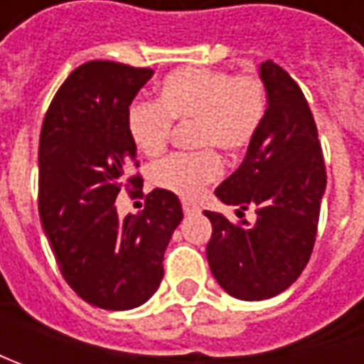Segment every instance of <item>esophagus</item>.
Listing matches in <instances>:
<instances>
[{
	"instance_id": "34e87169",
	"label": "esophagus",
	"mask_w": 364,
	"mask_h": 364,
	"mask_svg": "<svg viewBox=\"0 0 364 364\" xmlns=\"http://www.w3.org/2000/svg\"><path fill=\"white\" fill-rule=\"evenodd\" d=\"M182 210H184V215H196L198 213V206L194 203H190V200H184L182 203Z\"/></svg>"
}]
</instances>
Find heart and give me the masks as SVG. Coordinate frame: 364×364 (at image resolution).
<instances>
[{"mask_svg": "<svg viewBox=\"0 0 364 364\" xmlns=\"http://www.w3.org/2000/svg\"><path fill=\"white\" fill-rule=\"evenodd\" d=\"M267 113V92L257 77H232L217 68H182L161 80L156 103H133L127 129L133 146L144 156L161 154L174 123L194 121L196 147H218L225 154H241L255 139ZM220 176V160L213 149L184 156L176 154L158 161L149 178L161 190L194 198Z\"/></svg>", "mask_w": 364, "mask_h": 364, "instance_id": "obj_1", "label": "heart"}]
</instances>
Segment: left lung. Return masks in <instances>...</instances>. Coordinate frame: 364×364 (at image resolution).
Returning a JSON list of instances; mask_svg holds the SVG:
<instances>
[{"label":"left lung","instance_id":"left-lung-1","mask_svg":"<svg viewBox=\"0 0 364 364\" xmlns=\"http://www.w3.org/2000/svg\"><path fill=\"white\" fill-rule=\"evenodd\" d=\"M259 78L267 113L243 164L215 190L220 203L255 206L257 220L232 223L204 210L213 225L206 245L210 272L229 296L257 301L291 286L312 255L326 168L312 111L298 82L265 60Z\"/></svg>","mask_w":364,"mask_h":364}]
</instances>
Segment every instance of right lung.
Here are the masks:
<instances>
[{"instance_id":"1","label":"right lung","mask_w":364,"mask_h":364,"mask_svg":"<svg viewBox=\"0 0 364 364\" xmlns=\"http://www.w3.org/2000/svg\"><path fill=\"white\" fill-rule=\"evenodd\" d=\"M151 68L109 60L80 64L63 82L42 123L38 149V210L66 284L103 310L146 304L164 277V253L182 220L168 190L146 196V208L119 218L121 188L137 166L127 129L129 105Z\"/></svg>"}]
</instances>
